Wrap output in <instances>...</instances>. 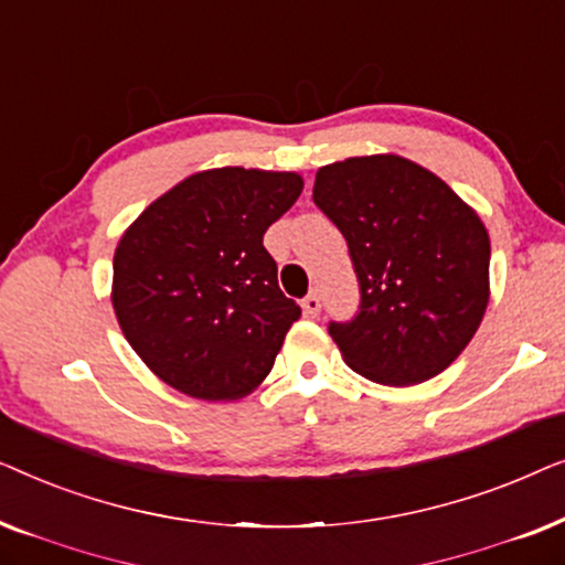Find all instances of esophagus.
<instances>
[{"label": "esophagus", "instance_id": "34e87169", "mask_svg": "<svg viewBox=\"0 0 565 565\" xmlns=\"http://www.w3.org/2000/svg\"><path fill=\"white\" fill-rule=\"evenodd\" d=\"M300 306H303V313L311 316V319H313V316H319V311H321V298L316 296V292H308Z\"/></svg>", "mask_w": 565, "mask_h": 565}]
</instances>
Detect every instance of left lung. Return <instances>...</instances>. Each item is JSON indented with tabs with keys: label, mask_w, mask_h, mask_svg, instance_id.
Instances as JSON below:
<instances>
[{
	"label": "left lung",
	"mask_w": 565,
	"mask_h": 565,
	"mask_svg": "<svg viewBox=\"0 0 565 565\" xmlns=\"http://www.w3.org/2000/svg\"><path fill=\"white\" fill-rule=\"evenodd\" d=\"M313 203L342 231L360 280V313L329 323L347 365L396 388L450 367L491 292L489 231L473 207L396 153L321 167Z\"/></svg>",
	"instance_id": "left-lung-1"
}]
</instances>
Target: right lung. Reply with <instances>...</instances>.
Masks as SVG:
<instances>
[{"instance_id":"obj_1","label":"right lung","mask_w":565,"mask_h":565,"mask_svg":"<svg viewBox=\"0 0 565 565\" xmlns=\"http://www.w3.org/2000/svg\"><path fill=\"white\" fill-rule=\"evenodd\" d=\"M303 177L218 167L153 200L120 236L113 308L134 352L184 396L236 401L269 375L300 306L262 244Z\"/></svg>"}]
</instances>
